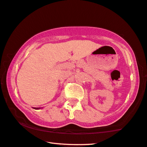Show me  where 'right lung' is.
Instances as JSON below:
<instances>
[{"label":"right lung","mask_w":147,"mask_h":147,"mask_svg":"<svg viewBox=\"0 0 147 147\" xmlns=\"http://www.w3.org/2000/svg\"><path fill=\"white\" fill-rule=\"evenodd\" d=\"M42 108V107H38V108H36V107H33L34 109H36V110H38V109H40Z\"/></svg>","instance_id":"right-lung-1"}]
</instances>
